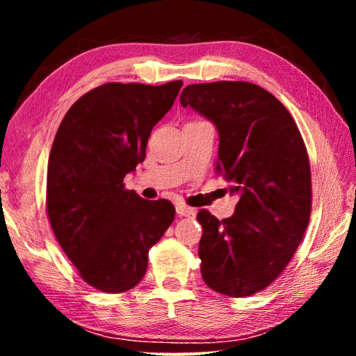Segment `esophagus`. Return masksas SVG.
Returning a JSON list of instances; mask_svg holds the SVG:
<instances>
[{"label": "esophagus", "mask_w": 356, "mask_h": 356, "mask_svg": "<svg viewBox=\"0 0 356 356\" xmlns=\"http://www.w3.org/2000/svg\"><path fill=\"white\" fill-rule=\"evenodd\" d=\"M176 212L179 216H186V218H195L196 216V210L191 207H186V206H177Z\"/></svg>", "instance_id": "esophagus-1"}]
</instances>
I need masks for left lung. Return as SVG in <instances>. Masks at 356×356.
Listing matches in <instances>:
<instances>
[{
	"instance_id": "obj_1",
	"label": "left lung",
	"mask_w": 356,
	"mask_h": 356,
	"mask_svg": "<svg viewBox=\"0 0 356 356\" xmlns=\"http://www.w3.org/2000/svg\"><path fill=\"white\" fill-rule=\"evenodd\" d=\"M180 105L216 125V174L238 193L236 212L218 220L200 210L201 275L229 297H248L278 278L297 251L311 215V170L286 106L257 84H190Z\"/></svg>"
}]
</instances>
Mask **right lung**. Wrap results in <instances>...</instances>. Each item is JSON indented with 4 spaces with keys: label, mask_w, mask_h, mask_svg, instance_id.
I'll return each mask as SVG.
<instances>
[{
    "label": "right lung",
    "mask_w": 356,
    "mask_h": 356,
    "mask_svg": "<svg viewBox=\"0 0 356 356\" xmlns=\"http://www.w3.org/2000/svg\"><path fill=\"white\" fill-rule=\"evenodd\" d=\"M182 81L161 86L106 83L65 113L47 171V213L58 243L89 286L130 291L147 270L149 250L176 209L125 190V174L146 159L154 125L171 110Z\"/></svg>",
    "instance_id": "right-lung-1"
}]
</instances>
